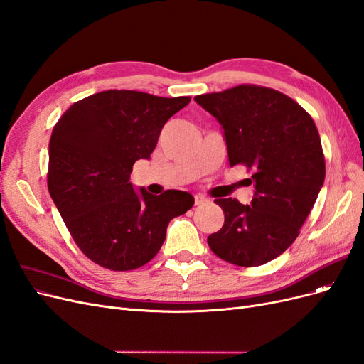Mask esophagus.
Instances as JSON below:
<instances>
[{
    "instance_id": "esophagus-1",
    "label": "esophagus",
    "mask_w": 364,
    "mask_h": 364,
    "mask_svg": "<svg viewBox=\"0 0 364 364\" xmlns=\"http://www.w3.org/2000/svg\"><path fill=\"white\" fill-rule=\"evenodd\" d=\"M208 203V199L204 195H195V205H201Z\"/></svg>"
}]
</instances>
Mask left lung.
<instances>
[{
  "mask_svg": "<svg viewBox=\"0 0 364 364\" xmlns=\"http://www.w3.org/2000/svg\"><path fill=\"white\" fill-rule=\"evenodd\" d=\"M224 130L230 166L252 169L251 205L222 198L225 222L207 237L236 266H260L295 242L325 180L318 128L301 105L278 90L242 85L195 97Z\"/></svg>",
  "mask_w": 364,
  "mask_h": 364,
  "instance_id": "1",
  "label": "left lung"
}]
</instances>
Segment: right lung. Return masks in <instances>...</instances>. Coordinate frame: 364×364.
<instances>
[{"label":"right lung","mask_w":364,"mask_h":364,"mask_svg":"<svg viewBox=\"0 0 364 364\" xmlns=\"http://www.w3.org/2000/svg\"><path fill=\"white\" fill-rule=\"evenodd\" d=\"M191 97L161 98L104 90L74 102L50 140L48 191L83 254L110 271L154 259L171 219L191 210L189 192L160 196L130 183L133 165L149 159L163 125Z\"/></svg>","instance_id":"obj_1"}]
</instances>
